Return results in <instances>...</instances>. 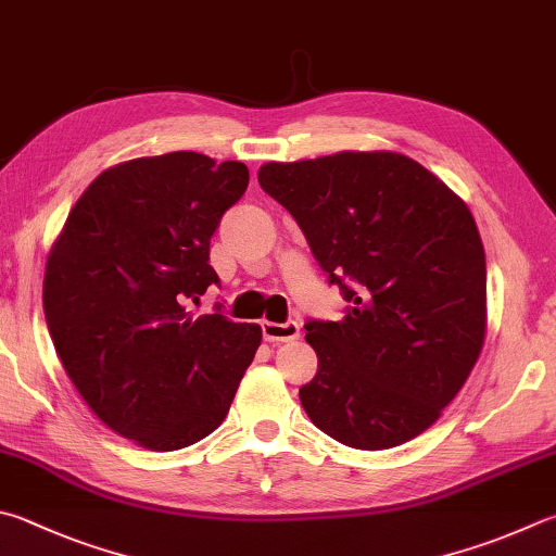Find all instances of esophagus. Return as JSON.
Instances as JSON below:
<instances>
[{
    "label": "esophagus",
    "instance_id": "1",
    "mask_svg": "<svg viewBox=\"0 0 556 556\" xmlns=\"http://www.w3.org/2000/svg\"><path fill=\"white\" fill-rule=\"evenodd\" d=\"M262 336L269 342H289L299 338V323L287 320V323H271L262 320Z\"/></svg>",
    "mask_w": 556,
    "mask_h": 556
}]
</instances>
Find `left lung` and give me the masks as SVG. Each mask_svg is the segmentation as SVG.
I'll return each mask as SVG.
<instances>
[{
	"label": "left lung",
	"instance_id": "left-lung-1",
	"mask_svg": "<svg viewBox=\"0 0 556 556\" xmlns=\"http://www.w3.org/2000/svg\"><path fill=\"white\" fill-rule=\"evenodd\" d=\"M257 179L348 301L342 320L304 326L318 371L299 399L313 426L357 450L420 435L464 387L486 332V257L471 211L387 150L267 163Z\"/></svg>",
	"mask_w": 556,
	"mask_h": 556
}]
</instances>
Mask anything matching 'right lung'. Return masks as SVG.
Segmentation results:
<instances>
[{
    "label": "right lung",
    "mask_w": 556,
    "mask_h": 556,
    "mask_svg": "<svg viewBox=\"0 0 556 556\" xmlns=\"http://www.w3.org/2000/svg\"><path fill=\"white\" fill-rule=\"evenodd\" d=\"M243 163L179 150L104 169L46 262L43 313L60 362L97 418L155 452L189 447L228 416L260 348L255 323L191 318L211 236L245 194Z\"/></svg>",
    "instance_id": "right-lung-1"
}]
</instances>
